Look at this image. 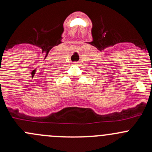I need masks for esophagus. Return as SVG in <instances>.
<instances>
[{
    "instance_id": "obj_1",
    "label": "esophagus",
    "mask_w": 152,
    "mask_h": 152,
    "mask_svg": "<svg viewBox=\"0 0 152 152\" xmlns=\"http://www.w3.org/2000/svg\"><path fill=\"white\" fill-rule=\"evenodd\" d=\"M77 63V62H75V63Z\"/></svg>"
}]
</instances>
